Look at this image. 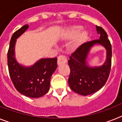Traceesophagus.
<instances>
[{
    "label": "esophagus",
    "instance_id": "esophagus-1",
    "mask_svg": "<svg viewBox=\"0 0 122 122\" xmlns=\"http://www.w3.org/2000/svg\"><path fill=\"white\" fill-rule=\"evenodd\" d=\"M67 63V59L66 56L63 55H60L58 57V65H61V64H64Z\"/></svg>",
    "mask_w": 122,
    "mask_h": 122
}]
</instances>
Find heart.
<instances>
[{"mask_svg": "<svg viewBox=\"0 0 122 122\" xmlns=\"http://www.w3.org/2000/svg\"><path fill=\"white\" fill-rule=\"evenodd\" d=\"M81 29L79 26H71L67 28L64 33V36L67 39L73 38L68 45V50L71 51H75L83 44L88 38V33L86 30L79 31Z\"/></svg>", "mask_w": 122, "mask_h": 122, "instance_id": "heart-1", "label": "heart"}]
</instances>
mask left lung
<instances>
[{
	"label": "left lung",
	"mask_w": 122,
	"mask_h": 122,
	"mask_svg": "<svg viewBox=\"0 0 122 122\" xmlns=\"http://www.w3.org/2000/svg\"><path fill=\"white\" fill-rule=\"evenodd\" d=\"M100 38L84 43L76 49L68 61L70 75L68 83L71 89L82 96H88L101 89L106 83L112 64V46L107 33L101 26H96ZM96 44H101L107 51L106 61L102 66L89 67L86 59L90 49Z\"/></svg>",
	"instance_id": "8db88e82"
}]
</instances>
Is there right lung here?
Wrapping results in <instances>:
<instances>
[{
    "label": "right lung",
    "instance_id": "1",
    "mask_svg": "<svg viewBox=\"0 0 122 122\" xmlns=\"http://www.w3.org/2000/svg\"><path fill=\"white\" fill-rule=\"evenodd\" d=\"M28 27V25H25L12 35L7 53V64L15 89L26 97L38 98L45 95L50 89L51 77L58 67L57 58L41 59L30 67L17 63L15 57L16 40Z\"/></svg>",
    "mask_w": 122,
    "mask_h": 122
}]
</instances>
